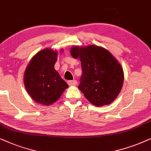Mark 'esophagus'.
Masks as SVG:
<instances>
[{"label": "esophagus", "mask_w": 151, "mask_h": 151, "mask_svg": "<svg viewBox=\"0 0 151 151\" xmlns=\"http://www.w3.org/2000/svg\"><path fill=\"white\" fill-rule=\"evenodd\" d=\"M68 83L70 86H75L77 84V81L76 80H70V81H68Z\"/></svg>", "instance_id": "34e87169"}]
</instances>
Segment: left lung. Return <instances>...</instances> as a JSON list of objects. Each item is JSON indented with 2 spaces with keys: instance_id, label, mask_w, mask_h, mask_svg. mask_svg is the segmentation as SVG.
<instances>
[{
  "instance_id": "left-lung-1",
  "label": "left lung",
  "mask_w": 151,
  "mask_h": 151,
  "mask_svg": "<svg viewBox=\"0 0 151 151\" xmlns=\"http://www.w3.org/2000/svg\"><path fill=\"white\" fill-rule=\"evenodd\" d=\"M74 59H80L82 75L79 89L96 106L112 103L121 91L124 82L122 66L108 50L95 45L73 47Z\"/></svg>"
}]
</instances>
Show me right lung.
<instances>
[{
	"mask_svg": "<svg viewBox=\"0 0 151 151\" xmlns=\"http://www.w3.org/2000/svg\"><path fill=\"white\" fill-rule=\"evenodd\" d=\"M57 52L41 50L32 58L24 74V83L32 99L49 106L57 101L68 87L55 69Z\"/></svg>",
	"mask_w": 151,
	"mask_h": 151,
	"instance_id": "right-lung-1",
	"label": "right lung"
}]
</instances>
